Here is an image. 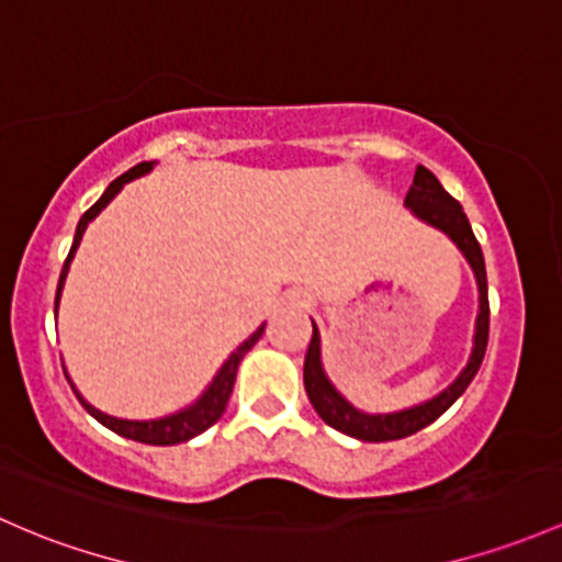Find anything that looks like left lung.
Here are the masks:
<instances>
[{"instance_id":"left-lung-1","label":"left lung","mask_w":562,"mask_h":562,"mask_svg":"<svg viewBox=\"0 0 562 562\" xmlns=\"http://www.w3.org/2000/svg\"><path fill=\"white\" fill-rule=\"evenodd\" d=\"M404 204L415 212L420 221L428 226L445 232L450 239L458 245V250L463 252L465 261L474 269L476 288H480V315H476V328H474V347H471V358L465 363V369L460 371L458 380L450 387L441 390L439 395H434L425 404L409 406V409L390 412V415H366V412L356 409L345 395L339 393L323 371L321 360V330L312 323V341L310 350L304 358V387L310 395L312 406H315L317 415L326 420L330 428L341 430V434L352 436L360 441H393L404 439V436L417 434L425 425H430L436 417L445 415L447 409L465 393V387L471 385V380L480 371L484 350H487V336H490V301H487V271H484V256L482 247L476 241L474 232H471V223L465 217L463 206H460L450 193L441 188V182L436 180V175L430 169L417 167L415 182H412L409 193H406Z\"/></svg>"}]
</instances>
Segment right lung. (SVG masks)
<instances>
[{
    "label": "right lung",
    "mask_w": 562,
    "mask_h": 562,
    "mask_svg": "<svg viewBox=\"0 0 562 562\" xmlns=\"http://www.w3.org/2000/svg\"><path fill=\"white\" fill-rule=\"evenodd\" d=\"M153 164L156 161H142L137 167L128 169L126 175H121L117 180H112L108 186V191L102 193V199H99L97 204L91 206V210H86V215L80 217L78 223V232H75V241H72V250H69L67 261H64V269H61V277H58V291H56V312H58V299H61V291H64V280H67V271H69V263H72L75 258V250L80 247V239L82 234H86L88 223L93 221V217L99 215V212L104 210L112 202V196H115L117 191H121L126 182L137 180V177L147 175L153 169ZM266 323L261 328L256 330V334L247 336L245 341H241L239 347L228 356L226 363L221 366V371L215 374V380L210 382V387L204 390L202 395L196 398V404L186 406V409L175 412V415H167V417H158V420H121V417H112V415H104V412H99L97 406L88 404L86 398L78 393V387L72 385V380H69V385H72L75 395L80 398V404L86 406V412L91 417H97L99 423L104 425V428L115 430L117 436H123V439H132V441H142V445H153V447H169V445H180V441H188L193 439V436L204 434L206 428H212L217 420H221V415L226 412V404L228 398H232V390H234V382H236V369H239L241 358L247 356V352L252 350V345H256L258 339H261ZM67 374V371H64Z\"/></svg>",
    "instance_id": "add662e5"
}]
</instances>
